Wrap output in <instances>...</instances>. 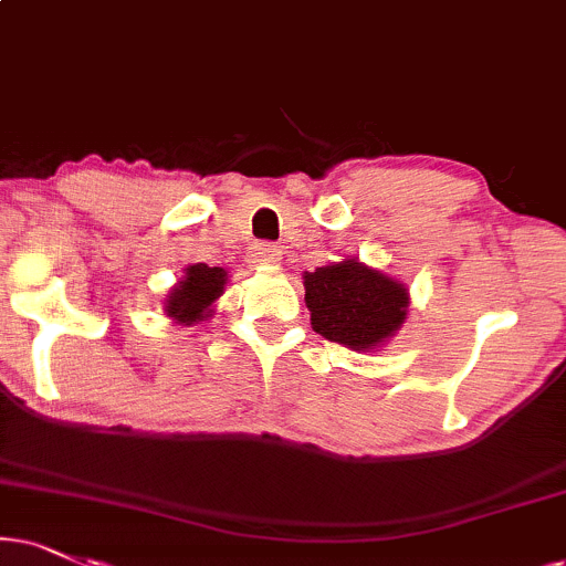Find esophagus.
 I'll return each mask as SVG.
<instances>
[{
	"mask_svg": "<svg viewBox=\"0 0 566 566\" xmlns=\"http://www.w3.org/2000/svg\"><path fill=\"white\" fill-rule=\"evenodd\" d=\"M251 260L260 264V268H275V264H281V249L272 247V243H254L251 247Z\"/></svg>",
	"mask_w": 566,
	"mask_h": 566,
	"instance_id": "obj_1",
	"label": "esophagus"
}]
</instances>
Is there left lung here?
Listing matches in <instances>:
<instances>
[{"label":"left lung","mask_w":566,"mask_h":566,"mask_svg":"<svg viewBox=\"0 0 566 566\" xmlns=\"http://www.w3.org/2000/svg\"><path fill=\"white\" fill-rule=\"evenodd\" d=\"M304 302L319 336L352 352H380L409 315V289L357 256L304 272Z\"/></svg>","instance_id":"left-lung-1"}]
</instances>
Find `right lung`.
<instances>
[{
	"mask_svg": "<svg viewBox=\"0 0 566 566\" xmlns=\"http://www.w3.org/2000/svg\"><path fill=\"white\" fill-rule=\"evenodd\" d=\"M228 270L209 268L205 262L188 264L184 277L167 291L165 315L178 325H199L214 315V302L226 294Z\"/></svg>",
	"mask_w": 566,
	"mask_h": 566,
	"instance_id": "add662e5",
	"label": "right lung"
}]
</instances>
